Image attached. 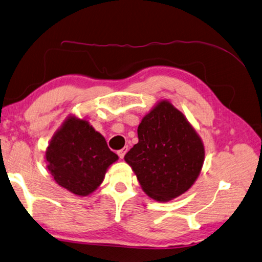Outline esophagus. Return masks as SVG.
Returning <instances> with one entry per match:
<instances>
[{
    "label": "esophagus",
    "mask_w": 262,
    "mask_h": 262,
    "mask_svg": "<svg viewBox=\"0 0 262 262\" xmlns=\"http://www.w3.org/2000/svg\"><path fill=\"white\" fill-rule=\"evenodd\" d=\"M127 151H128V147H127V146H126V147H122L121 149H119L118 152H117V154L119 155L120 159H124V157H125V154L127 153Z\"/></svg>",
    "instance_id": "esophagus-1"
}]
</instances>
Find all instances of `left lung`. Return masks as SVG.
<instances>
[{"label": "left lung", "instance_id": "left-lung-1", "mask_svg": "<svg viewBox=\"0 0 262 262\" xmlns=\"http://www.w3.org/2000/svg\"><path fill=\"white\" fill-rule=\"evenodd\" d=\"M137 135L124 159L143 191L160 203L187 192L203 169L205 146L186 116L162 99L143 117Z\"/></svg>", "mask_w": 262, "mask_h": 262}]
</instances>
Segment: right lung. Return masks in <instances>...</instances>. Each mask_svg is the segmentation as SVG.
I'll use <instances>...</instances> for the list:
<instances>
[{
	"mask_svg": "<svg viewBox=\"0 0 262 262\" xmlns=\"http://www.w3.org/2000/svg\"><path fill=\"white\" fill-rule=\"evenodd\" d=\"M118 160L104 137L86 118L66 117L45 152L47 168L58 186L76 196H89L101 185L105 172Z\"/></svg>",
	"mask_w": 262,
	"mask_h": 262,
	"instance_id": "right-lung-1",
	"label": "right lung"
}]
</instances>
